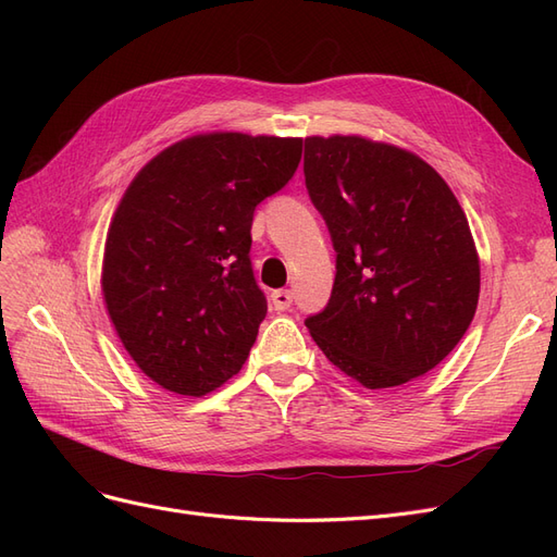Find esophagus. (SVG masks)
<instances>
[{
  "label": "esophagus",
  "mask_w": 557,
  "mask_h": 557,
  "mask_svg": "<svg viewBox=\"0 0 557 557\" xmlns=\"http://www.w3.org/2000/svg\"><path fill=\"white\" fill-rule=\"evenodd\" d=\"M290 305H293V293H290V290H274V293H272V307H274L276 311L290 309Z\"/></svg>",
  "instance_id": "1"
}]
</instances>
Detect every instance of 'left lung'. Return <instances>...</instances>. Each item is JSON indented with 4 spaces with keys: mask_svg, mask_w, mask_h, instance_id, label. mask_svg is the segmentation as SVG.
Wrapping results in <instances>:
<instances>
[{
    "mask_svg": "<svg viewBox=\"0 0 557 557\" xmlns=\"http://www.w3.org/2000/svg\"><path fill=\"white\" fill-rule=\"evenodd\" d=\"M305 176L336 250L323 313L307 327L369 391L423 376L476 313L481 264L448 183L407 148L360 134L305 139Z\"/></svg>",
    "mask_w": 557,
    "mask_h": 557,
    "instance_id": "1",
    "label": "left lung"
}]
</instances>
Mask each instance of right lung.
Instances as JSON below:
<instances>
[{
    "mask_svg": "<svg viewBox=\"0 0 557 557\" xmlns=\"http://www.w3.org/2000/svg\"><path fill=\"white\" fill-rule=\"evenodd\" d=\"M299 137L205 132L132 178L107 232L102 295L129 358L201 397L239 374L267 299L250 269L252 211L288 183Z\"/></svg>",
    "mask_w": 557,
    "mask_h": 557,
    "instance_id": "add662e5",
    "label": "right lung"
}]
</instances>
